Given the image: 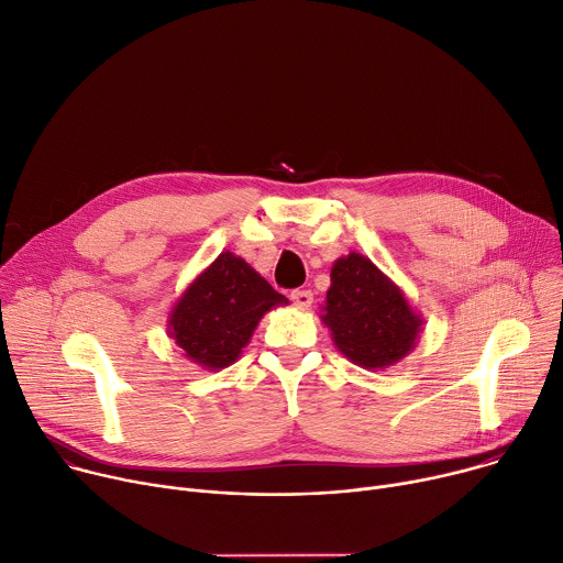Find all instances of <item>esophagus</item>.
Here are the masks:
<instances>
[{"label":"esophagus","mask_w":563,"mask_h":563,"mask_svg":"<svg viewBox=\"0 0 563 563\" xmlns=\"http://www.w3.org/2000/svg\"><path fill=\"white\" fill-rule=\"evenodd\" d=\"M289 298H291V302L296 305V308L308 310L310 305H312V300H314V294H312L310 289H294V291L289 294Z\"/></svg>","instance_id":"34e87169"}]
</instances>
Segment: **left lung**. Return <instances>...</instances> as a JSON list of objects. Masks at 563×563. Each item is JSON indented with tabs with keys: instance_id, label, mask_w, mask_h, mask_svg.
I'll list each match as a JSON object with an SVG mask.
<instances>
[{
	"instance_id": "obj_1",
	"label": "left lung",
	"mask_w": 563,
	"mask_h": 563,
	"mask_svg": "<svg viewBox=\"0 0 563 563\" xmlns=\"http://www.w3.org/2000/svg\"><path fill=\"white\" fill-rule=\"evenodd\" d=\"M330 280L321 319L352 364L384 371L416 347L424 321L371 258L354 251L343 255Z\"/></svg>"
}]
</instances>
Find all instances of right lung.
Returning <instances> with one entry per match:
<instances>
[{"label": "right lung", "instance_id": "1", "mask_svg": "<svg viewBox=\"0 0 563 563\" xmlns=\"http://www.w3.org/2000/svg\"><path fill=\"white\" fill-rule=\"evenodd\" d=\"M289 300L231 251H222L175 302L168 334L192 364L231 366L261 319Z\"/></svg>", "mask_w": 563, "mask_h": 563}]
</instances>
